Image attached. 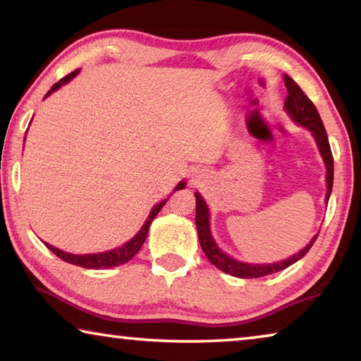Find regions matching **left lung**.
<instances>
[{"instance_id": "1", "label": "left lung", "mask_w": 361, "mask_h": 361, "mask_svg": "<svg viewBox=\"0 0 361 361\" xmlns=\"http://www.w3.org/2000/svg\"><path fill=\"white\" fill-rule=\"evenodd\" d=\"M285 85H286V90H288V95H286L285 99V109L288 111L293 121L312 132L317 146H319L320 149V154L323 157V161H325L326 186H328L326 202H328L329 194H331V189H333L334 167H333V154H331V148H329L325 126H323L320 114L317 111L314 103L309 100V97L302 92V89L299 87V85L293 81L288 75H285ZM195 226H197L200 247H202L205 256L209 258L212 264L216 266L219 271L231 274V276L239 277V279H258V277L269 276V274L283 271V269L291 266L293 262L301 259L302 256L309 252L310 247L314 245L317 237H319V234H317L314 239L309 242V245H305L301 252L293 255L291 258L285 261L274 262V264H248V262H240L234 258H231V256L223 253L221 250L218 248L210 232L209 207H207L205 200L199 192H195Z\"/></svg>"}]
</instances>
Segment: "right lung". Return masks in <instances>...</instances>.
I'll return each mask as SVG.
<instances>
[{"label": "right lung", "instance_id": "1", "mask_svg": "<svg viewBox=\"0 0 361 361\" xmlns=\"http://www.w3.org/2000/svg\"><path fill=\"white\" fill-rule=\"evenodd\" d=\"M79 73V70H75L73 73H70V75H66L65 78L60 79L59 82H56L51 87V90L46 94V97L51 95L52 92H56L57 89L62 87L63 84H66L70 81V79L75 78ZM44 97V99H46ZM185 188V181H180L178 185H176L175 191H178V189H183ZM167 200H162V202H159L157 205L152 207V210L149 213L148 219H146L145 224L142 226V229L138 231V234L133 237V239H130L127 243H124L122 247H118L114 250H109V252H103V253H90V255H73V253H66V252H62V250H59L56 247L49 245V243H46V247L51 250V252L54 255H57L60 259H63L66 262H70V264H75V266H81V267H85V269H109V267H116V266H121V264H126L127 261H130L133 256H135L140 248H142V245L146 240V235H148V231H149V226H151V221L152 219L156 218V215L159 212H161V209L164 205H166Z\"/></svg>", "mask_w": 361, "mask_h": 361}]
</instances>
